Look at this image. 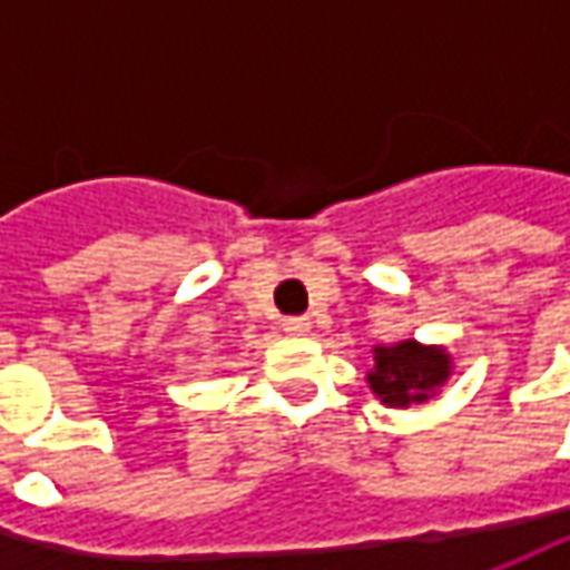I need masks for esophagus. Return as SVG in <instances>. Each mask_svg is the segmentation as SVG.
I'll return each mask as SVG.
<instances>
[{
  "label": "esophagus",
  "mask_w": 570,
  "mask_h": 570,
  "mask_svg": "<svg viewBox=\"0 0 570 570\" xmlns=\"http://www.w3.org/2000/svg\"><path fill=\"white\" fill-rule=\"evenodd\" d=\"M282 330H285L288 336H307V333H311V320L307 317L282 320Z\"/></svg>",
  "instance_id": "esophagus-1"
}]
</instances>
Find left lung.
<instances>
[{"mask_svg":"<svg viewBox=\"0 0 570 570\" xmlns=\"http://www.w3.org/2000/svg\"><path fill=\"white\" fill-rule=\"evenodd\" d=\"M371 355L374 367L367 371V386L386 409H409L434 400L453 374L448 345L403 340L374 345Z\"/></svg>","mask_w":570,"mask_h":570,"instance_id":"8db88e82","label":"left lung"}]
</instances>
